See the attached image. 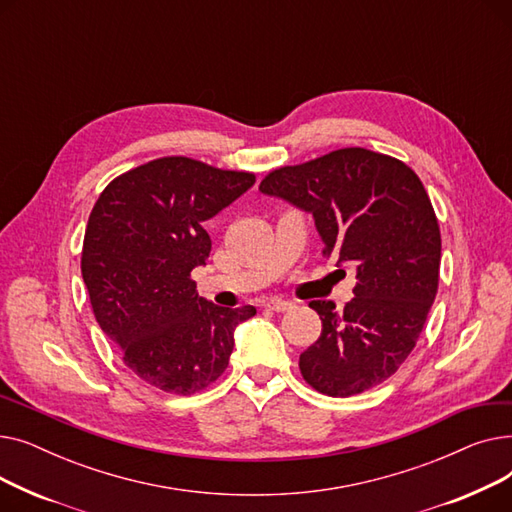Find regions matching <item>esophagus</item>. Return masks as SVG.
Masks as SVG:
<instances>
[{
  "label": "esophagus",
  "mask_w": 512,
  "mask_h": 512,
  "mask_svg": "<svg viewBox=\"0 0 512 512\" xmlns=\"http://www.w3.org/2000/svg\"><path fill=\"white\" fill-rule=\"evenodd\" d=\"M265 307H267V309H272V311H278V313H282V311H288V309H292V307H294V303H290V301H284V299H267V301H265Z\"/></svg>",
  "instance_id": "esophagus-1"
}]
</instances>
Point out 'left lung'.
<instances>
[{"label":"left lung","instance_id":"left-lung-1","mask_svg":"<svg viewBox=\"0 0 512 512\" xmlns=\"http://www.w3.org/2000/svg\"><path fill=\"white\" fill-rule=\"evenodd\" d=\"M259 191L313 215L324 255L357 267L351 303L311 301L321 334L299 359L328 396L382 384L405 363L436 299L440 228L419 176L400 159L338 149L267 174Z\"/></svg>","mask_w":512,"mask_h":512}]
</instances>
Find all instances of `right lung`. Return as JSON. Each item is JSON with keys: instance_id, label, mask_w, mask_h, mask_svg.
I'll return each mask as SVG.
<instances>
[{"instance_id": "obj_1", "label": "right lung", "mask_w": 512, "mask_h": 512, "mask_svg": "<svg viewBox=\"0 0 512 512\" xmlns=\"http://www.w3.org/2000/svg\"><path fill=\"white\" fill-rule=\"evenodd\" d=\"M255 184V174L161 157L99 195L80 270L99 328L124 365L172 394H195L228 367L234 330L255 307H218L199 297L191 272L211 251L205 222Z\"/></svg>"}]
</instances>
